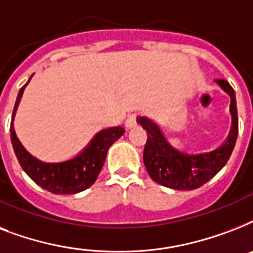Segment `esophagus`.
Returning <instances> with one entry per match:
<instances>
[{"label":"esophagus","mask_w":253,"mask_h":253,"mask_svg":"<svg viewBox=\"0 0 253 253\" xmlns=\"http://www.w3.org/2000/svg\"><path fill=\"white\" fill-rule=\"evenodd\" d=\"M127 128H132V127L136 126V117L135 115H130L128 118L126 119V122H125Z\"/></svg>","instance_id":"34e87169"}]
</instances>
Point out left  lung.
<instances>
[{"mask_svg":"<svg viewBox=\"0 0 253 253\" xmlns=\"http://www.w3.org/2000/svg\"><path fill=\"white\" fill-rule=\"evenodd\" d=\"M215 83L231 98V128L224 143L216 147L215 150L200 154H188L177 150L168 142L160 126L154 119L146 115L136 118V122L147 131L143 162L155 182L176 190H193L211 180L228 162L238 138L235 91L228 81L215 80Z\"/></svg>","mask_w":253,"mask_h":253,"instance_id":"8db88e82","label":"left lung"}]
</instances>
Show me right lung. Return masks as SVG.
<instances>
[{
  "mask_svg": "<svg viewBox=\"0 0 253 253\" xmlns=\"http://www.w3.org/2000/svg\"><path fill=\"white\" fill-rule=\"evenodd\" d=\"M31 77L18 93L10 123V138L15 156L27 176L45 190L53 194H75L83 192L94 184L103 167L107 151L115 140H118L125 134V128L122 126H117L98 131L87 143V146L81 150L80 154L64 162L48 163L39 160L22 146L21 140L18 139L14 130L15 113L25 87L30 83Z\"/></svg>",
  "mask_w": 253,
  "mask_h": 253,
  "instance_id": "right-lung-1",
  "label": "right lung"
}]
</instances>
